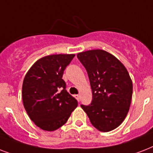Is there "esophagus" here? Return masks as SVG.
Wrapping results in <instances>:
<instances>
[{"label":"esophagus","instance_id":"obj_1","mask_svg":"<svg viewBox=\"0 0 153 153\" xmlns=\"http://www.w3.org/2000/svg\"><path fill=\"white\" fill-rule=\"evenodd\" d=\"M74 98H76L77 100L79 102V100H80V95H79V94H75V95H74Z\"/></svg>","mask_w":153,"mask_h":153}]
</instances>
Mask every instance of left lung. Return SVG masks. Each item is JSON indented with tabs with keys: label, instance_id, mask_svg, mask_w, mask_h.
<instances>
[{
	"label": "left lung",
	"instance_id": "1",
	"mask_svg": "<svg viewBox=\"0 0 153 153\" xmlns=\"http://www.w3.org/2000/svg\"><path fill=\"white\" fill-rule=\"evenodd\" d=\"M91 82L93 100L81 105L91 124L101 132L117 128L127 116L133 95L128 71L114 55L96 49L78 53Z\"/></svg>",
	"mask_w": 153,
	"mask_h": 153
}]
</instances>
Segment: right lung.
<instances>
[{"mask_svg": "<svg viewBox=\"0 0 153 153\" xmlns=\"http://www.w3.org/2000/svg\"><path fill=\"white\" fill-rule=\"evenodd\" d=\"M74 54L50 55L39 59L25 75L22 98L27 115L36 126L55 131L67 121L78 102L66 91L63 71Z\"/></svg>", "mask_w": 153, "mask_h": 153, "instance_id": "right-lung-1", "label": "right lung"}]
</instances>
